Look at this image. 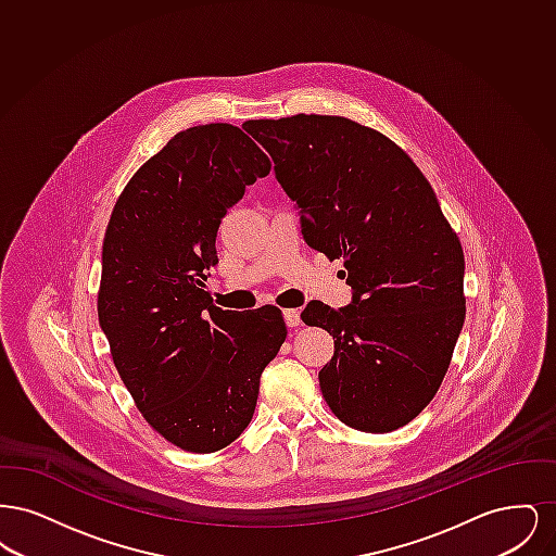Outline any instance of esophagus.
<instances>
[{
	"instance_id": "1",
	"label": "esophagus",
	"mask_w": 556,
	"mask_h": 556,
	"mask_svg": "<svg viewBox=\"0 0 556 556\" xmlns=\"http://www.w3.org/2000/svg\"><path fill=\"white\" fill-rule=\"evenodd\" d=\"M283 318H286V323H288V327H298L302 320H300V311H295V308H288V311H283Z\"/></svg>"
}]
</instances>
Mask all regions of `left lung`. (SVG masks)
I'll use <instances>...</instances> for the list:
<instances>
[{"mask_svg": "<svg viewBox=\"0 0 556 556\" xmlns=\"http://www.w3.org/2000/svg\"><path fill=\"white\" fill-rule=\"evenodd\" d=\"M250 132L306 243L344 258L352 302L302 311L336 340L318 370L325 402L358 431L410 424L440 390L465 323V256L433 189L392 139L344 116L252 121Z\"/></svg>", "mask_w": 556, "mask_h": 556, "instance_id": "1", "label": "left lung"}]
</instances>
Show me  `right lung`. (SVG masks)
I'll return each instance as SVG.
<instances>
[{
    "label": "right lung",
    "instance_id": "right-lung-1",
    "mask_svg": "<svg viewBox=\"0 0 556 556\" xmlns=\"http://www.w3.org/2000/svg\"><path fill=\"white\" fill-rule=\"evenodd\" d=\"M268 173L239 127H191L132 175L108 223L100 327L143 419L187 452L238 440L288 336L277 306L223 311L204 283L223 216Z\"/></svg>",
    "mask_w": 556,
    "mask_h": 556
}]
</instances>
